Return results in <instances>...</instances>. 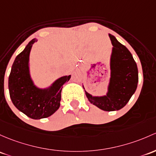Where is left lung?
Instances as JSON below:
<instances>
[{
  "label": "left lung",
  "mask_w": 156,
  "mask_h": 156,
  "mask_svg": "<svg viewBox=\"0 0 156 156\" xmlns=\"http://www.w3.org/2000/svg\"><path fill=\"white\" fill-rule=\"evenodd\" d=\"M112 44L110 57V75L107 92L103 96H93L85 90L91 104L105 111H119L128 103L136 91L138 83V70L131 52L111 34ZM83 84V83H82Z\"/></svg>",
  "instance_id": "8db88e82"
}]
</instances>
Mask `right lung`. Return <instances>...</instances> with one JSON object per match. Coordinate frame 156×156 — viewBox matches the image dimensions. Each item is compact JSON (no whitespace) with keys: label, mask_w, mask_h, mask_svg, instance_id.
<instances>
[{"label":"right lung","mask_w":156,"mask_h":156,"mask_svg":"<svg viewBox=\"0 0 156 156\" xmlns=\"http://www.w3.org/2000/svg\"><path fill=\"white\" fill-rule=\"evenodd\" d=\"M34 39L15 59L9 76V96L15 107L27 117L40 119L51 116L60 108L63 85L71 75L57 78L46 87H39L30 74V55Z\"/></svg>","instance_id":"obj_1"}]
</instances>
